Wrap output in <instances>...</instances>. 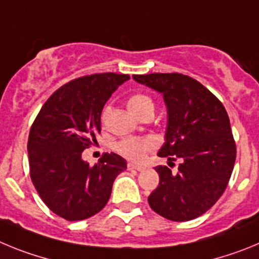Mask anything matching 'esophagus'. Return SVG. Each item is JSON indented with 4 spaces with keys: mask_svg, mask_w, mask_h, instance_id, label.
I'll list each match as a JSON object with an SVG mask.
<instances>
[{
    "mask_svg": "<svg viewBox=\"0 0 259 259\" xmlns=\"http://www.w3.org/2000/svg\"><path fill=\"white\" fill-rule=\"evenodd\" d=\"M127 167H128V170H136V171H143L144 170L143 166H137V164L131 163V162L127 164Z\"/></svg>",
    "mask_w": 259,
    "mask_h": 259,
    "instance_id": "obj_1",
    "label": "esophagus"
}]
</instances>
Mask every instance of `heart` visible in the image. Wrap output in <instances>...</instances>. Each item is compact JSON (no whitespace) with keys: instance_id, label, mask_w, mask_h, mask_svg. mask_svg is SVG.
Instances as JSON below:
<instances>
[{"instance_id":"b5f03b06","label":"heart","mask_w":259,"mask_h":259,"mask_svg":"<svg viewBox=\"0 0 259 259\" xmlns=\"http://www.w3.org/2000/svg\"><path fill=\"white\" fill-rule=\"evenodd\" d=\"M128 110L134 114L135 116L143 115L145 111H153L154 110V105L153 101L148 96L145 95H134L128 98L127 101ZM109 106L104 109L102 113V120H105L109 114ZM155 148V141L153 139H124V140L119 141L115 145V149L119 154H122L130 161L134 162H141L146 154L152 152Z\"/></svg>"}]
</instances>
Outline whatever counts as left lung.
I'll return each mask as SVG.
<instances>
[{"label":"left lung","instance_id":"left-lung-1","mask_svg":"<svg viewBox=\"0 0 259 259\" xmlns=\"http://www.w3.org/2000/svg\"><path fill=\"white\" fill-rule=\"evenodd\" d=\"M132 77L163 96L167 125L158 155L182 161L178 172L167 166L155 167L159 184L148 202L157 214L170 221L198 218L221 198L236 159L227 111L209 89L187 75Z\"/></svg>","mask_w":259,"mask_h":259}]
</instances>
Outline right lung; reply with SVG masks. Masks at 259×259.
Listing matches in <instances>:
<instances>
[{"mask_svg":"<svg viewBox=\"0 0 259 259\" xmlns=\"http://www.w3.org/2000/svg\"><path fill=\"white\" fill-rule=\"evenodd\" d=\"M128 75L95 74L79 77L53 93L28 136L31 179L41 200L66 221H83L101 211L114 180L127 168L120 155L105 154L95 166L81 153L101 132L106 101Z\"/></svg>","mask_w":259,"mask_h":259,"instance_id":"1","label":"right lung"}]
</instances>
